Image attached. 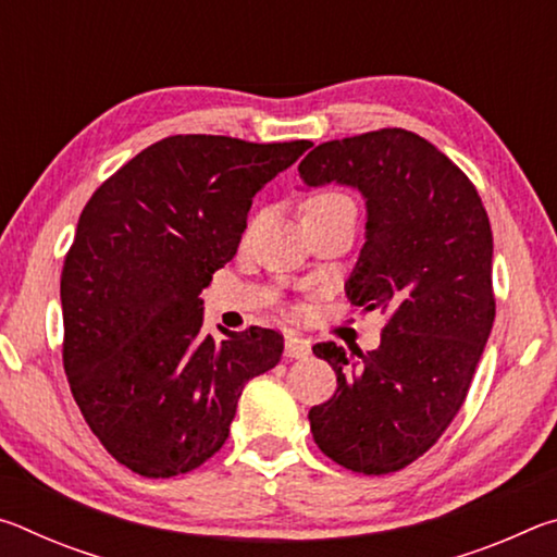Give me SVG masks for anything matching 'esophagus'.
<instances>
[{
	"mask_svg": "<svg viewBox=\"0 0 557 557\" xmlns=\"http://www.w3.org/2000/svg\"><path fill=\"white\" fill-rule=\"evenodd\" d=\"M309 354H312V346H309L307 338L287 336V342H285V356H289V358H307Z\"/></svg>",
	"mask_w": 557,
	"mask_h": 557,
	"instance_id": "esophagus-1",
	"label": "esophagus"
}]
</instances>
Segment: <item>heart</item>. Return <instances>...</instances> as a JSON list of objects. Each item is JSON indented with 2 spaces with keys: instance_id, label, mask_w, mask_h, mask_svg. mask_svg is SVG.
<instances>
[{
  "instance_id": "b5f03b06",
  "label": "heart",
  "mask_w": 557,
  "mask_h": 557,
  "mask_svg": "<svg viewBox=\"0 0 557 557\" xmlns=\"http://www.w3.org/2000/svg\"><path fill=\"white\" fill-rule=\"evenodd\" d=\"M338 209L356 211V206L342 191H319V194H312L309 199L301 201V219L309 221V219H317V215L332 213V211H338Z\"/></svg>"
}]
</instances>
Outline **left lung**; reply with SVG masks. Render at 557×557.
<instances>
[{
  "label": "left lung",
  "mask_w": 557,
  "mask_h": 557,
  "mask_svg": "<svg viewBox=\"0 0 557 557\" xmlns=\"http://www.w3.org/2000/svg\"><path fill=\"white\" fill-rule=\"evenodd\" d=\"M299 176L363 194L366 245L346 297L388 317L375 351L314 346L338 385L309 410L312 435L336 465L391 474L425 455L467 400L496 314L492 223L469 176L410 129L319 145Z\"/></svg>",
  "instance_id": "8db88e82"
}]
</instances>
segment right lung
<instances>
[{
  "label": "right lung",
  "instance_id": "add662e5",
  "mask_svg": "<svg viewBox=\"0 0 557 557\" xmlns=\"http://www.w3.org/2000/svg\"><path fill=\"white\" fill-rule=\"evenodd\" d=\"M312 147L174 135L106 178L63 260V369L102 447L169 479L228 440L243 385L275 369V329L203 334L211 275L233 260L262 186Z\"/></svg>",
  "mask_w": 557,
  "mask_h": 557
}]
</instances>
